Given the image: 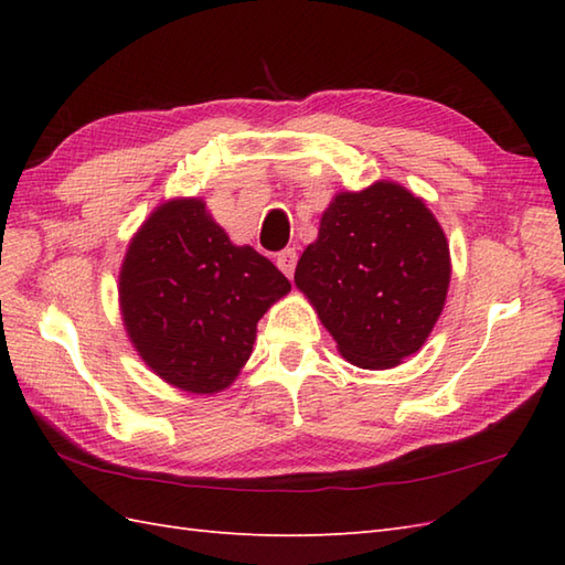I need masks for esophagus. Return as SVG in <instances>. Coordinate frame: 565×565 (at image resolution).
Instances as JSON below:
<instances>
[{
  "label": "esophagus",
  "mask_w": 565,
  "mask_h": 565,
  "mask_svg": "<svg viewBox=\"0 0 565 565\" xmlns=\"http://www.w3.org/2000/svg\"><path fill=\"white\" fill-rule=\"evenodd\" d=\"M296 262H298V255H296L294 247H286V249L279 252V255H276V267H279L286 276H289V279L296 271Z\"/></svg>",
  "instance_id": "1"
}]
</instances>
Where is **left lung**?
<instances>
[{"mask_svg":"<svg viewBox=\"0 0 565 565\" xmlns=\"http://www.w3.org/2000/svg\"><path fill=\"white\" fill-rule=\"evenodd\" d=\"M449 276L447 237L423 199L376 182L334 196L294 279L347 362L388 369L429 338Z\"/></svg>","mask_w":565,"mask_h":565,"instance_id":"obj_1","label":"left lung"}]
</instances>
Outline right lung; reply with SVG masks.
I'll return each instance as SVG.
<instances>
[{
	"instance_id": "right-lung-1",
	"label": "right lung",
	"mask_w": 565,
	"mask_h": 565,
	"mask_svg": "<svg viewBox=\"0 0 565 565\" xmlns=\"http://www.w3.org/2000/svg\"><path fill=\"white\" fill-rule=\"evenodd\" d=\"M291 284L257 249L237 247L206 203H162L126 252L118 296L146 364L189 393L231 386L252 354L257 322Z\"/></svg>"
}]
</instances>
